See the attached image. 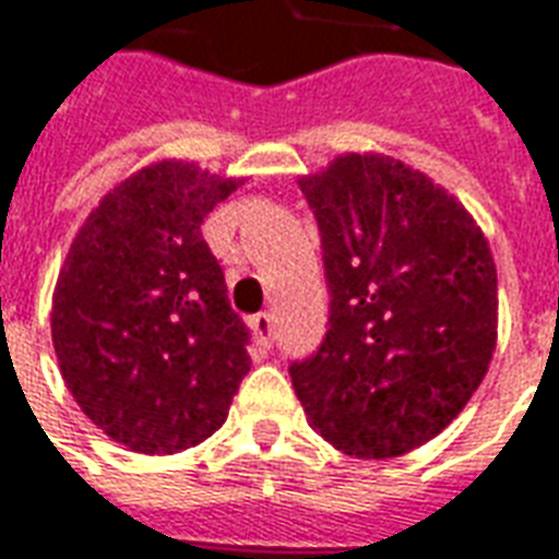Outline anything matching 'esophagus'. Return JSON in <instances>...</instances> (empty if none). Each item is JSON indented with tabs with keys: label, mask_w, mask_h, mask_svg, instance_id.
Instances as JSON below:
<instances>
[{
	"label": "esophagus",
	"mask_w": 559,
	"mask_h": 559,
	"mask_svg": "<svg viewBox=\"0 0 559 559\" xmlns=\"http://www.w3.org/2000/svg\"><path fill=\"white\" fill-rule=\"evenodd\" d=\"M251 328H254V334H258V340H261L263 346H272V331H275V325H272V313H258V317L251 319Z\"/></svg>",
	"instance_id": "1"
}]
</instances>
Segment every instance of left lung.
Listing matches in <instances>:
<instances>
[{"label": "left lung", "mask_w": 559, "mask_h": 559, "mask_svg": "<svg viewBox=\"0 0 559 559\" xmlns=\"http://www.w3.org/2000/svg\"><path fill=\"white\" fill-rule=\"evenodd\" d=\"M317 216L328 331L289 378L310 425L346 454L399 457L449 425L496 348L484 234L442 187L383 155L301 178Z\"/></svg>", "instance_id": "obj_1"}]
</instances>
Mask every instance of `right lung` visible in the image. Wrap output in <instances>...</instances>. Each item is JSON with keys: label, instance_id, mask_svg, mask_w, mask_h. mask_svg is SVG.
Returning <instances> with one entry per match:
<instances>
[{"label": "right lung", "instance_id": "add662e5", "mask_svg": "<svg viewBox=\"0 0 559 559\" xmlns=\"http://www.w3.org/2000/svg\"><path fill=\"white\" fill-rule=\"evenodd\" d=\"M237 181L164 160L99 202L58 275L52 343L72 399L110 440L176 454L223 428L249 372L204 216Z\"/></svg>", "mask_w": 559, "mask_h": 559}]
</instances>
